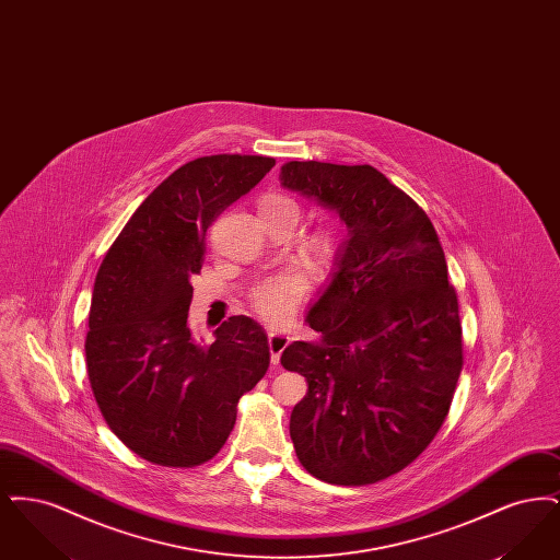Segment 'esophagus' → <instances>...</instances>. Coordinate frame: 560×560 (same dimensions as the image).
<instances>
[{"mask_svg": "<svg viewBox=\"0 0 560 560\" xmlns=\"http://www.w3.org/2000/svg\"><path fill=\"white\" fill-rule=\"evenodd\" d=\"M290 345V338L283 336V334H277V331H270L268 334V348H270V363L272 365H279V359H281V352Z\"/></svg>", "mask_w": 560, "mask_h": 560, "instance_id": "esophagus-1", "label": "esophagus"}]
</instances>
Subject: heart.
<instances>
[{"mask_svg":"<svg viewBox=\"0 0 560 560\" xmlns=\"http://www.w3.org/2000/svg\"><path fill=\"white\" fill-rule=\"evenodd\" d=\"M258 210L265 220L279 218V215H290L293 220H298V212H300L292 197L281 192H267L258 201ZM302 252L313 267H331V262L336 260L338 241L329 229H317L302 241ZM304 292H306L304 275L288 270L258 283L249 293V302L260 319L267 320L268 325L279 327L292 319L295 306L302 300Z\"/></svg>","mask_w":560,"mask_h":560,"instance_id":"b5f03b06","label":"heart"}]
</instances>
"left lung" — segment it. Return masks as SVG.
I'll return each mask as SVG.
<instances>
[{
    "instance_id": "1",
    "label": "left lung",
    "mask_w": 560,
    "mask_h": 560,
    "mask_svg": "<svg viewBox=\"0 0 560 560\" xmlns=\"http://www.w3.org/2000/svg\"><path fill=\"white\" fill-rule=\"evenodd\" d=\"M281 185L350 231L308 315L319 340L281 354L308 382L290 420L295 455L315 479L372 485L409 466L450 413L464 340L447 260L427 212L372 165L290 161Z\"/></svg>"
}]
</instances>
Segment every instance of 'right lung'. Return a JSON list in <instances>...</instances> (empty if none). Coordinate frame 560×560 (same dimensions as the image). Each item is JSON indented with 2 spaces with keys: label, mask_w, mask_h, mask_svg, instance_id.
<instances>
[{
  "label": "right lung",
  "mask_w": 560,
  "mask_h": 560,
  "mask_svg": "<svg viewBox=\"0 0 560 560\" xmlns=\"http://www.w3.org/2000/svg\"><path fill=\"white\" fill-rule=\"evenodd\" d=\"M272 165L229 153L188 161L138 206L98 268L85 336L90 386L115 436L151 464L210 462L235 428L241 397L267 373L256 320L229 317L212 345H199L187 319L210 226Z\"/></svg>",
  "instance_id": "add662e5"
}]
</instances>
